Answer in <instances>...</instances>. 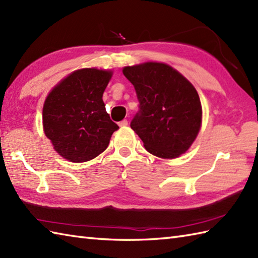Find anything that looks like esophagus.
<instances>
[{
	"mask_svg": "<svg viewBox=\"0 0 258 258\" xmlns=\"http://www.w3.org/2000/svg\"><path fill=\"white\" fill-rule=\"evenodd\" d=\"M127 124H128L127 119H123V120H120V122L118 123V125L120 126V127H124V126H127Z\"/></svg>",
	"mask_w": 258,
	"mask_h": 258,
	"instance_id": "34e87169",
	"label": "esophagus"
}]
</instances>
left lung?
<instances>
[{"label": "left lung", "instance_id": "1", "mask_svg": "<svg viewBox=\"0 0 258 258\" xmlns=\"http://www.w3.org/2000/svg\"><path fill=\"white\" fill-rule=\"evenodd\" d=\"M123 74L134 85L140 102L131 127L146 151L167 160L184 154L202 125V105L195 87L165 63L125 67Z\"/></svg>", "mask_w": 258, "mask_h": 258}]
</instances>
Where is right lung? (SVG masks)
Instances as JSON below:
<instances>
[{"label":"right lung","instance_id":"1","mask_svg":"<svg viewBox=\"0 0 258 258\" xmlns=\"http://www.w3.org/2000/svg\"><path fill=\"white\" fill-rule=\"evenodd\" d=\"M112 74V71L97 69L74 71L47 95L43 128L65 160H93L106 150L112 134L118 130L102 98Z\"/></svg>","mask_w":258,"mask_h":258}]
</instances>
